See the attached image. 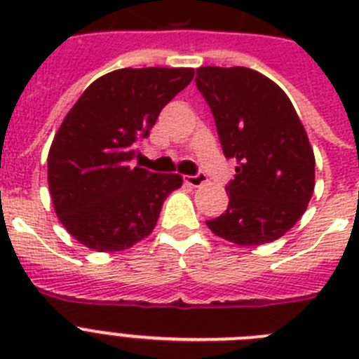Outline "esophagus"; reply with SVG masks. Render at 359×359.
<instances>
[{"label":"esophagus","mask_w":359,"mask_h":359,"mask_svg":"<svg viewBox=\"0 0 359 359\" xmlns=\"http://www.w3.org/2000/svg\"><path fill=\"white\" fill-rule=\"evenodd\" d=\"M185 182L192 187H201L203 183H207V176L203 172H198L194 176H185Z\"/></svg>","instance_id":"obj_1"}]
</instances>
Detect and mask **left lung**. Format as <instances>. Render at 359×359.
Returning a JSON list of instances; mask_svg holds the SVG:
<instances>
[{
    "mask_svg": "<svg viewBox=\"0 0 359 359\" xmlns=\"http://www.w3.org/2000/svg\"><path fill=\"white\" fill-rule=\"evenodd\" d=\"M196 86L210 106L236 176L228 208L207 221L215 236L241 246L282 237L306 212L315 190V154L287 95L255 69L198 68Z\"/></svg>",
    "mask_w": 359,
    "mask_h": 359,
    "instance_id": "left-lung-1",
    "label": "left lung"
}]
</instances>
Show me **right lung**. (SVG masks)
Instances as JSON below:
<instances>
[{
	"label": "right lung",
	"mask_w": 359,
	"mask_h": 359,
	"mask_svg": "<svg viewBox=\"0 0 359 359\" xmlns=\"http://www.w3.org/2000/svg\"><path fill=\"white\" fill-rule=\"evenodd\" d=\"M192 68H122L91 82L69 109L48 152L53 208L81 244L120 252L147 237L180 174L133 167L136 144L185 90Z\"/></svg>",
	"instance_id": "right-lung-1"
}]
</instances>
